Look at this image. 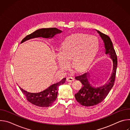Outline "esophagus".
Returning a JSON list of instances; mask_svg holds the SVG:
<instances>
[{
	"instance_id": "esophagus-1",
	"label": "esophagus",
	"mask_w": 130,
	"mask_h": 130,
	"mask_svg": "<svg viewBox=\"0 0 130 130\" xmlns=\"http://www.w3.org/2000/svg\"><path fill=\"white\" fill-rule=\"evenodd\" d=\"M74 80H75V79L72 77H68L67 78V81L68 82H71V81H73Z\"/></svg>"
}]
</instances>
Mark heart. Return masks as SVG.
Listing matches in <instances>:
<instances>
[{
    "label": "heart",
    "instance_id": "b5f03b06",
    "mask_svg": "<svg viewBox=\"0 0 130 130\" xmlns=\"http://www.w3.org/2000/svg\"><path fill=\"white\" fill-rule=\"evenodd\" d=\"M99 44L98 38L93 35L78 33L68 36L62 44L61 52L56 54L60 68L67 69L69 61L72 60L75 69L85 70L94 60L99 49Z\"/></svg>",
    "mask_w": 130,
    "mask_h": 130
}]
</instances>
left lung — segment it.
Segmentation results:
<instances>
[{
	"instance_id": "1",
	"label": "left lung",
	"mask_w": 130,
	"mask_h": 130,
	"mask_svg": "<svg viewBox=\"0 0 130 130\" xmlns=\"http://www.w3.org/2000/svg\"><path fill=\"white\" fill-rule=\"evenodd\" d=\"M96 31L100 34L104 43L105 54H109L113 61V68L111 76L107 82L103 86L99 87L94 86L91 84L92 82H91L92 80L89 79L90 76L88 72L75 77L76 80L81 82L82 86L75 96L76 100L80 104L85 106L96 105L104 100L114 86L117 67V55L109 37L98 30ZM94 85H96V83H94Z\"/></svg>"
}]
</instances>
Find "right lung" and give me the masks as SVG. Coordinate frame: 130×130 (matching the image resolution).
Here are the masks:
<instances>
[{
    "instance_id": "add662e5",
    "label": "right lung",
    "mask_w": 130,
    "mask_h": 130,
    "mask_svg": "<svg viewBox=\"0 0 130 130\" xmlns=\"http://www.w3.org/2000/svg\"><path fill=\"white\" fill-rule=\"evenodd\" d=\"M62 31L56 28H42L36 30L32 33L28 35L22 42L28 40L42 37L46 38H52L57 34L61 33ZM66 78H63L60 82L54 83L45 90L39 92H28L19 86L20 88L26 97L27 100L31 103L42 107H47L52 105L54 101L57 99L59 87L65 82Z\"/></svg>"
}]
</instances>
